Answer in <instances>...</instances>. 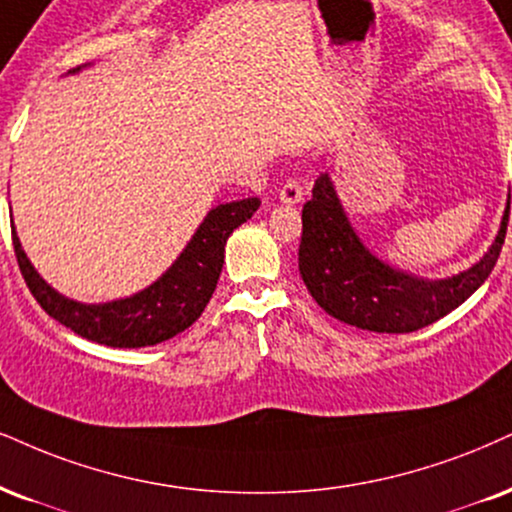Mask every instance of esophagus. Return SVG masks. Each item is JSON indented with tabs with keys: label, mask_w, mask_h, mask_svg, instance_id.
I'll use <instances>...</instances> for the list:
<instances>
[{
	"label": "esophagus",
	"mask_w": 512,
	"mask_h": 512,
	"mask_svg": "<svg viewBox=\"0 0 512 512\" xmlns=\"http://www.w3.org/2000/svg\"><path fill=\"white\" fill-rule=\"evenodd\" d=\"M301 199H304V185H301L299 178H289L280 187V201L282 204H299Z\"/></svg>",
	"instance_id": "34e87169"
}]
</instances>
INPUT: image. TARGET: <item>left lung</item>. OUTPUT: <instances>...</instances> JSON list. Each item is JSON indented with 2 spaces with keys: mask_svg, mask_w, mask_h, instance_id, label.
I'll list each match as a JSON object with an SVG mask.
<instances>
[{
  "mask_svg": "<svg viewBox=\"0 0 512 512\" xmlns=\"http://www.w3.org/2000/svg\"><path fill=\"white\" fill-rule=\"evenodd\" d=\"M508 213L510 201L496 242L482 261L449 280H420L389 268L365 249L330 178L320 173L301 211V277L318 306L346 325L387 334L422 330L470 299L491 275L506 242Z\"/></svg>",
  "mask_w": 512,
  "mask_h": 512,
  "instance_id": "8db88e82",
  "label": "left lung"
}]
</instances>
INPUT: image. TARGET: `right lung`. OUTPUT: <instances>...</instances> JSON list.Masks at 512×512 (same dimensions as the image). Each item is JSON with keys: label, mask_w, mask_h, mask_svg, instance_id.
Segmentation results:
<instances>
[{"label": "right lung", "mask_w": 512, "mask_h": 512, "mask_svg": "<svg viewBox=\"0 0 512 512\" xmlns=\"http://www.w3.org/2000/svg\"><path fill=\"white\" fill-rule=\"evenodd\" d=\"M258 206H261L258 197L216 206L194 232L192 242L187 244L178 261L166 270V275L130 299L99 306L78 304L54 292L30 266L16 230H11V239H14L16 261L25 285L37 304L54 320L71 327L75 334L90 342L113 346V349H140V346L161 344L185 332L204 313L223 270L227 237L235 227L254 216Z\"/></svg>", "instance_id": "1"}]
</instances>
